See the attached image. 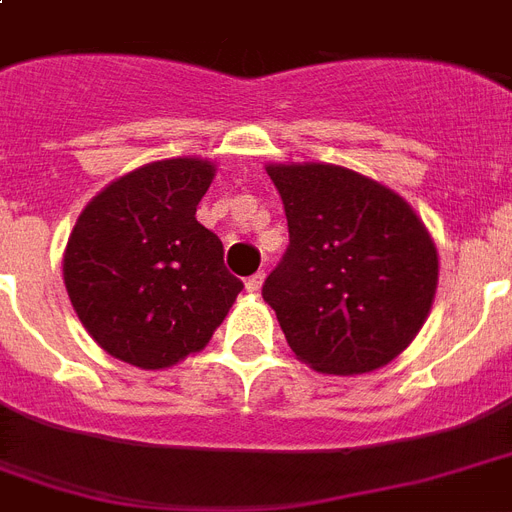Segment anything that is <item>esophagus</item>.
Here are the masks:
<instances>
[{
    "label": "esophagus",
    "mask_w": 512,
    "mask_h": 512,
    "mask_svg": "<svg viewBox=\"0 0 512 512\" xmlns=\"http://www.w3.org/2000/svg\"><path fill=\"white\" fill-rule=\"evenodd\" d=\"M263 281H265V273L257 271L255 276H249V279L244 281V287H247V292H260V289H263Z\"/></svg>",
    "instance_id": "obj_1"
}]
</instances>
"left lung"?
<instances>
[{
    "label": "left lung",
    "mask_w": 512,
    "mask_h": 512,
    "mask_svg": "<svg viewBox=\"0 0 512 512\" xmlns=\"http://www.w3.org/2000/svg\"><path fill=\"white\" fill-rule=\"evenodd\" d=\"M289 247L263 300L300 361L324 374L390 364L417 337L438 287L436 241L393 188L324 162L265 164Z\"/></svg>",
    "instance_id": "8db88e82"
}]
</instances>
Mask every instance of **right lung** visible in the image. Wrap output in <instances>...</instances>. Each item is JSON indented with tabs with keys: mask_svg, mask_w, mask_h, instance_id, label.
<instances>
[{
	"mask_svg": "<svg viewBox=\"0 0 512 512\" xmlns=\"http://www.w3.org/2000/svg\"><path fill=\"white\" fill-rule=\"evenodd\" d=\"M215 162L177 156L116 177L76 217L63 284L100 348L140 369H170L207 348L241 284L223 241L196 220Z\"/></svg>",
	"mask_w": 512,
	"mask_h": 512,
	"instance_id": "obj_1",
	"label": "right lung"
}]
</instances>
